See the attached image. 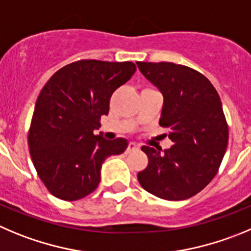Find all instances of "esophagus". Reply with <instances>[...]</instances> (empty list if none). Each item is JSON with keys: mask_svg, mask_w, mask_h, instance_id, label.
Masks as SVG:
<instances>
[{"mask_svg": "<svg viewBox=\"0 0 251 251\" xmlns=\"http://www.w3.org/2000/svg\"><path fill=\"white\" fill-rule=\"evenodd\" d=\"M137 149H139V146H137V145L135 144V142H130V144H128L127 150H126V151L131 152V151H135V150H137Z\"/></svg>", "mask_w": 251, "mask_h": 251, "instance_id": "34e87169", "label": "esophagus"}]
</instances>
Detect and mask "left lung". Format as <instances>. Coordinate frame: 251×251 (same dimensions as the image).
<instances>
[{
  "label": "left lung",
  "instance_id": "left-lung-1",
  "mask_svg": "<svg viewBox=\"0 0 251 251\" xmlns=\"http://www.w3.org/2000/svg\"><path fill=\"white\" fill-rule=\"evenodd\" d=\"M140 72L163 95L160 125L173 145L141 150L149 165L139 172L142 188L167 201H183L202 191L217 175L229 130L221 98L200 72L175 63L137 62Z\"/></svg>",
  "mask_w": 251,
  "mask_h": 251
}]
</instances>
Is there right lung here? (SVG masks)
I'll use <instances>...</instances> for the list:
<instances>
[{
	"label": "right lung",
	"instance_id": "1",
	"mask_svg": "<svg viewBox=\"0 0 251 251\" xmlns=\"http://www.w3.org/2000/svg\"><path fill=\"white\" fill-rule=\"evenodd\" d=\"M135 72L132 62L78 60L54 73L43 86L28 146L39 178L54 197L76 201L90 194L99 186L104 161L126 150L125 139L109 141L94 130L109 114L112 93Z\"/></svg>",
	"mask_w": 251,
	"mask_h": 251
}]
</instances>
